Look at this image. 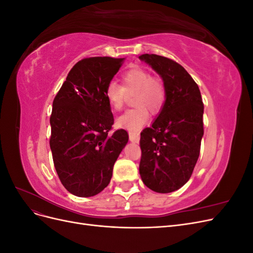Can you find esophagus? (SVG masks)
Listing matches in <instances>:
<instances>
[{
  "mask_svg": "<svg viewBox=\"0 0 253 253\" xmlns=\"http://www.w3.org/2000/svg\"><path fill=\"white\" fill-rule=\"evenodd\" d=\"M128 138H129V141L132 142H139V139H140V136L138 133H135V132H128Z\"/></svg>",
  "mask_w": 253,
  "mask_h": 253,
  "instance_id": "1",
  "label": "esophagus"
}]
</instances>
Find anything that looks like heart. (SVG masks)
I'll return each instance as SVG.
<instances>
[{
    "mask_svg": "<svg viewBox=\"0 0 253 253\" xmlns=\"http://www.w3.org/2000/svg\"><path fill=\"white\" fill-rule=\"evenodd\" d=\"M133 93V103L137 108L122 114L117 119V126L131 132H138L149 120L148 110L157 113L162 109L166 90L162 81L140 67L132 68L122 76V85L110 81L105 87L106 100L115 111L124 108L126 95Z\"/></svg>",
    "mask_w": 253,
    "mask_h": 253,
    "instance_id": "heart-1",
    "label": "heart"
}]
</instances>
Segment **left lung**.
<instances>
[{
	"mask_svg": "<svg viewBox=\"0 0 253 253\" xmlns=\"http://www.w3.org/2000/svg\"><path fill=\"white\" fill-rule=\"evenodd\" d=\"M162 77L166 101L150 127L140 134L139 173L157 193L178 190L190 179L204 136V103L198 85L175 61L158 55L139 56Z\"/></svg>",
	"mask_w": 253,
	"mask_h": 253,
	"instance_id": "left-lung-1",
	"label": "left lung"
}]
</instances>
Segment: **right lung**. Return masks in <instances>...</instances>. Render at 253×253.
I'll list each match as a JSON object with an SVG mask.
<instances>
[{
  "label": "right lung",
  "mask_w": 253,
  "mask_h": 253,
  "mask_svg": "<svg viewBox=\"0 0 253 253\" xmlns=\"http://www.w3.org/2000/svg\"><path fill=\"white\" fill-rule=\"evenodd\" d=\"M125 58L82 59L68 73L52 102L50 150L57 174L68 192L94 196L108 187L113 167L128 135L110 134L114 117L105 97Z\"/></svg>",
  "instance_id": "right-lung-1"
}]
</instances>
